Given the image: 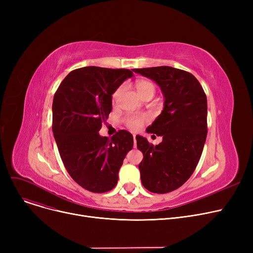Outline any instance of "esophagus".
<instances>
[{
    "label": "esophagus",
    "instance_id": "obj_1",
    "mask_svg": "<svg viewBox=\"0 0 253 253\" xmlns=\"http://www.w3.org/2000/svg\"><path fill=\"white\" fill-rule=\"evenodd\" d=\"M133 140H134V148L136 147V135H133Z\"/></svg>",
    "mask_w": 253,
    "mask_h": 253
}]
</instances>
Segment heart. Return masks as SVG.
Wrapping results in <instances>:
<instances>
[{
	"label": "heart",
	"instance_id": "1",
	"mask_svg": "<svg viewBox=\"0 0 253 253\" xmlns=\"http://www.w3.org/2000/svg\"><path fill=\"white\" fill-rule=\"evenodd\" d=\"M136 91L138 93V95L141 97L145 94H149V93H152L154 94L156 91V87L154 85L153 82L149 81V80H139V81L136 82ZM122 88H118L113 94V100L116 101L119 97V95L121 94ZM148 121V118L142 115H132V116H128L126 118V124L127 126L132 129V130H138L140 129L144 123Z\"/></svg>",
	"mask_w": 253,
	"mask_h": 253
}]
</instances>
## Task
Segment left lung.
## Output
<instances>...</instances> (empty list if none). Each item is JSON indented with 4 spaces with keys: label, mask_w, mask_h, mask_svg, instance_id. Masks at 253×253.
<instances>
[{
    "label": "left lung",
    "mask_w": 253,
    "mask_h": 253,
    "mask_svg": "<svg viewBox=\"0 0 253 253\" xmlns=\"http://www.w3.org/2000/svg\"><path fill=\"white\" fill-rule=\"evenodd\" d=\"M160 86L164 109L149 133L162 136L157 145L136 136L143 159L138 165L143 187L156 194L174 191L187 181L200 160L207 136V98L198 80L171 66L134 69ZM155 136V135H154Z\"/></svg>",
    "instance_id": "obj_1"
}]
</instances>
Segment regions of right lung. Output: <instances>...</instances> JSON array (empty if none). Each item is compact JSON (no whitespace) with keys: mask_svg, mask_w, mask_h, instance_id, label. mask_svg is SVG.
I'll return each instance as SVG.
<instances>
[{"mask_svg":"<svg viewBox=\"0 0 253 253\" xmlns=\"http://www.w3.org/2000/svg\"><path fill=\"white\" fill-rule=\"evenodd\" d=\"M133 73L125 69L86 66L72 71L60 83L52 103V130L71 177L92 193L113 190L133 136L119 130L109 138L99 130L108 119L112 95Z\"/></svg>","mask_w":253,"mask_h":253,"instance_id":"obj_1","label":"right lung"}]
</instances>
